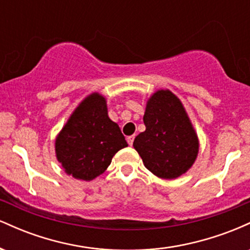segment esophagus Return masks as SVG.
<instances>
[{
  "label": "esophagus",
  "instance_id": "obj_1",
  "mask_svg": "<svg viewBox=\"0 0 250 250\" xmlns=\"http://www.w3.org/2000/svg\"><path fill=\"white\" fill-rule=\"evenodd\" d=\"M134 139H135L134 135H131V136H128V137H127V141H128V143H129V146H133Z\"/></svg>",
  "mask_w": 250,
  "mask_h": 250
}]
</instances>
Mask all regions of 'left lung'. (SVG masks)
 <instances>
[{"mask_svg":"<svg viewBox=\"0 0 250 250\" xmlns=\"http://www.w3.org/2000/svg\"><path fill=\"white\" fill-rule=\"evenodd\" d=\"M146 130L134 140L143 165L160 179L187 173L199 154V137L182 102L168 89L149 97L143 115Z\"/></svg>","mask_w":250,"mask_h":250,"instance_id":"obj_1","label":"left lung"}]
</instances>
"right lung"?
<instances>
[{
    "label": "right lung",
    "instance_id": "add662e5",
    "mask_svg": "<svg viewBox=\"0 0 250 250\" xmlns=\"http://www.w3.org/2000/svg\"><path fill=\"white\" fill-rule=\"evenodd\" d=\"M127 146L119 125L109 119L105 97L93 93L77 105L56 136L55 153L68 175L91 181Z\"/></svg>",
    "mask_w": 250,
    "mask_h": 250
}]
</instances>
